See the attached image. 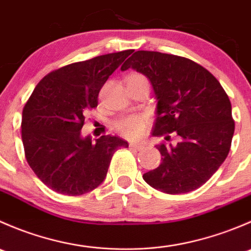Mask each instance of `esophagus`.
<instances>
[{"instance_id": "obj_1", "label": "esophagus", "mask_w": 251, "mask_h": 251, "mask_svg": "<svg viewBox=\"0 0 251 251\" xmlns=\"http://www.w3.org/2000/svg\"><path fill=\"white\" fill-rule=\"evenodd\" d=\"M130 148L136 149V151H141V149L144 148V146L141 143H130Z\"/></svg>"}]
</instances>
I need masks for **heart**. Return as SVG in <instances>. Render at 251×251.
<instances>
[{"mask_svg": "<svg viewBox=\"0 0 251 251\" xmlns=\"http://www.w3.org/2000/svg\"><path fill=\"white\" fill-rule=\"evenodd\" d=\"M130 77H143L141 75H131ZM128 77V78H130ZM149 125V119L146 115H128L121 118L115 123L118 132L128 140H137L146 133Z\"/></svg>", "mask_w": 251, "mask_h": 251, "instance_id": "1", "label": "heart"}]
</instances>
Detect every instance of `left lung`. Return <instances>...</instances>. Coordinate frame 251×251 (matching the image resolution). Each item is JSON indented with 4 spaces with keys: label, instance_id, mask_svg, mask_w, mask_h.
<instances>
[{
    "label": "left lung",
    "instance_id": "left-lung-1",
    "mask_svg": "<svg viewBox=\"0 0 251 251\" xmlns=\"http://www.w3.org/2000/svg\"><path fill=\"white\" fill-rule=\"evenodd\" d=\"M146 75L156 98L151 135L177 144L158 146L161 164L143 179L168 194L188 193L203 186L228 155L234 121L229 98L221 83L198 63L153 50H137L121 70Z\"/></svg>",
    "mask_w": 251,
    "mask_h": 251
}]
</instances>
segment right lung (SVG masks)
<instances>
[{
	"mask_svg": "<svg viewBox=\"0 0 251 251\" xmlns=\"http://www.w3.org/2000/svg\"><path fill=\"white\" fill-rule=\"evenodd\" d=\"M132 50L73 63L46 75L27 100L22 119L25 158L48 188L82 196L107 176L114 153L128 143L102 136L81 137L85 115L97 107L98 93Z\"/></svg>",
	"mask_w": 251,
	"mask_h": 251,
	"instance_id": "1",
	"label": "right lung"
}]
</instances>
